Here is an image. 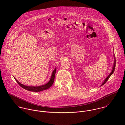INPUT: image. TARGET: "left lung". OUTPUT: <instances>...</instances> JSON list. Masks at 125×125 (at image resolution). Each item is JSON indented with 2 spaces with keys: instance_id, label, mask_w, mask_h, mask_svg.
Wrapping results in <instances>:
<instances>
[{
  "instance_id": "8db88e82",
  "label": "left lung",
  "mask_w": 125,
  "mask_h": 125,
  "mask_svg": "<svg viewBox=\"0 0 125 125\" xmlns=\"http://www.w3.org/2000/svg\"><path fill=\"white\" fill-rule=\"evenodd\" d=\"M114 65H113V69L112 70V72H111V73L109 74V75H108L107 77L106 78V79L104 80V82L102 83V84L101 85V86H103V85H104L106 82H107V80L109 79V77L111 76V75L114 73V71H115V54H114Z\"/></svg>"
}]
</instances>
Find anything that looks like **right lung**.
I'll return each instance as SVG.
<instances>
[{"instance_id":"1","label":"right lung","mask_w":125,"mask_h":125,"mask_svg":"<svg viewBox=\"0 0 125 125\" xmlns=\"http://www.w3.org/2000/svg\"><path fill=\"white\" fill-rule=\"evenodd\" d=\"M56 71V68H55L54 70L52 72V76H51V79H50V81H49V82H48L45 85L40 86L30 87V86H25V85H24L21 84V83H20L16 78H15V79L16 81V82L18 83V84L21 88H23L24 89L30 91L39 92V91H43V90H46V89H48L49 88H50L52 85V84L53 83L54 81V78H55V75Z\"/></svg>"}]
</instances>
